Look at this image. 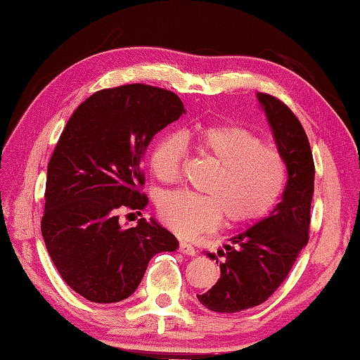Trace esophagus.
<instances>
[{"label": "esophagus", "mask_w": 360, "mask_h": 360, "mask_svg": "<svg viewBox=\"0 0 360 360\" xmlns=\"http://www.w3.org/2000/svg\"><path fill=\"white\" fill-rule=\"evenodd\" d=\"M179 252L182 255H187V256H195V248H193L189 242H181Z\"/></svg>", "instance_id": "34e87169"}]
</instances>
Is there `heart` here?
<instances>
[{
    "mask_svg": "<svg viewBox=\"0 0 360 360\" xmlns=\"http://www.w3.org/2000/svg\"><path fill=\"white\" fill-rule=\"evenodd\" d=\"M200 155L216 163L205 184L207 193L165 192L157 202L162 221L182 236L211 229L222 214L231 224L253 222L269 213L287 186V163L276 149L266 147L248 128L238 124H210L184 131ZM184 139L165 133L153 142L149 167L157 179L179 178Z\"/></svg>",
    "mask_w": 360,
    "mask_h": 360,
    "instance_id": "b5f03b06",
    "label": "heart"
}]
</instances>
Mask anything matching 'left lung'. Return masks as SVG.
<instances>
[{"label": "left lung", "mask_w": 360, "mask_h": 360, "mask_svg": "<svg viewBox=\"0 0 360 360\" xmlns=\"http://www.w3.org/2000/svg\"><path fill=\"white\" fill-rule=\"evenodd\" d=\"M276 138L278 153L287 163L288 179L282 202L267 218L232 237L224 245L219 262L221 277L207 293L197 295L214 312H240L259 306L281 287L296 258L309 240L311 202L314 193V158L303 124L281 99L258 93Z\"/></svg>", "instance_id": "8db88e82"}]
</instances>
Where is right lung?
<instances>
[{"label":"right lung","mask_w":360,"mask_h":360,"mask_svg":"<svg viewBox=\"0 0 360 360\" xmlns=\"http://www.w3.org/2000/svg\"><path fill=\"white\" fill-rule=\"evenodd\" d=\"M168 89L134 83L94 93L62 131L48 165L41 233L56 269L93 303L133 295L157 253L179 242L157 221L122 227V208L147 205L142 155L184 113Z\"/></svg>","instance_id":"add662e5"}]
</instances>
